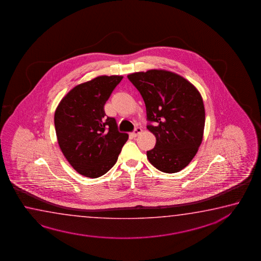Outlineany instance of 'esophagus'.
<instances>
[{"instance_id": "esophagus-1", "label": "esophagus", "mask_w": 261, "mask_h": 261, "mask_svg": "<svg viewBox=\"0 0 261 261\" xmlns=\"http://www.w3.org/2000/svg\"><path fill=\"white\" fill-rule=\"evenodd\" d=\"M142 128L137 127V128H135V129H134L133 133H132V135H133V137H137L139 134H141V133H142Z\"/></svg>"}]
</instances>
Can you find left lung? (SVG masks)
Masks as SVG:
<instances>
[{
  "label": "left lung",
  "instance_id": "obj_1",
  "mask_svg": "<svg viewBox=\"0 0 261 261\" xmlns=\"http://www.w3.org/2000/svg\"><path fill=\"white\" fill-rule=\"evenodd\" d=\"M146 107L147 128L156 138L147 151L158 170L176 173L194 158L203 137L205 109L192 84L171 71L150 70L128 75Z\"/></svg>",
  "mask_w": 261,
  "mask_h": 261
}]
</instances>
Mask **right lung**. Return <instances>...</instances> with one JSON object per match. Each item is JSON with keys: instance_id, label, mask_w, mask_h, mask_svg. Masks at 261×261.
I'll return each instance as SVG.
<instances>
[{"instance_id": "right-lung-1", "label": "right lung", "mask_w": 261, "mask_h": 261, "mask_svg": "<svg viewBox=\"0 0 261 261\" xmlns=\"http://www.w3.org/2000/svg\"><path fill=\"white\" fill-rule=\"evenodd\" d=\"M122 76H98L72 88L58 106L54 124L63 155L81 175L96 178L110 170L128 140L104 106Z\"/></svg>"}]
</instances>
